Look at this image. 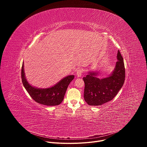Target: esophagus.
<instances>
[{
    "instance_id": "1",
    "label": "esophagus",
    "mask_w": 147,
    "mask_h": 147,
    "mask_svg": "<svg viewBox=\"0 0 147 147\" xmlns=\"http://www.w3.org/2000/svg\"><path fill=\"white\" fill-rule=\"evenodd\" d=\"M77 77H81L82 75V69H78L77 71Z\"/></svg>"
}]
</instances>
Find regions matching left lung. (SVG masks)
<instances>
[{
    "label": "left lung",
    "instance_id": "1",
    "mask_svg": "<svg viewBox=\"0 0 147 147\" xmlns=\"http://www.w3.org/2000/svg\"><path fill=\"white\" fill-rule=\"evenodd\" d=\"M117 60L113 71L108 77L99 78L97 71H90L83 77L85 83L84 98L89 105L99 106L109 102L123 87L125 80V68L123 58L119 51Z\"/></svg>",
    "mask_w": 147,
    "mask_h": 147
}]
</instances>
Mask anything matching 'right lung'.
I'll return each instance as SVG.
<instances>
[{
	"instance_id": "obj_1",
	"label": "right lung",
	"mask_w": 147,
	"mask_h": 147,
	"mask_svg": "<svg viewBox=\"0 0 147 147\" xmlns=\"http://www.w3.org/2000/svg\"><path fill=\"white\" fill-rule=\"evenodd\" d=\"M74 78V75L67 76L51 87L38 88L33 87L27 81L24 73V63H23L22 79L24 88L35 102L50 107L59 105L60 104L64 99L69 84Z\"/></svg>"
}]
</instances>
